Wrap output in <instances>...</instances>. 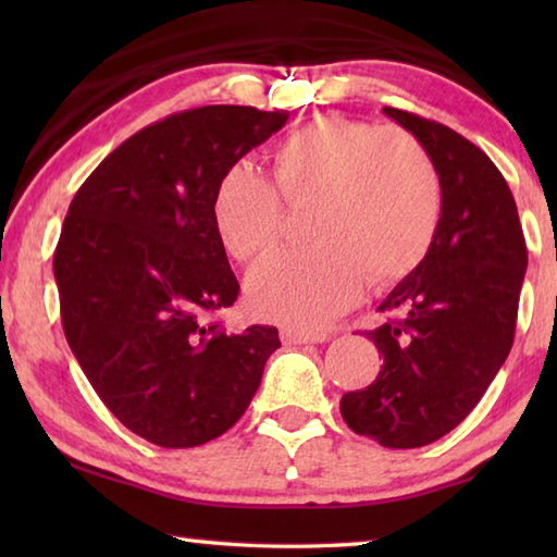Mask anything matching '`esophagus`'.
Here are the masks:
<instances>
[{
  "mask_svg": "<svg viewBox=\"0 0 557 557\" xmlns=\"http://www.w3.org/2000/svg\"><path fill=\"white\" fill-rule=\"evenodd\" d=\"M282 344L297 346V344H322L329 338L324 332H299V329H282L280 332Z\"/></svg>",
  "mask_w": 557,
  "mask_h": 557,
  "instance_id": "esophagus-1",
  "label": "esophagus"
}]
</instances>
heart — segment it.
Here are the masks:
<instances>
[{
	"label": "heart",
	"mask_w": 557,
	"mask_h": 557,
	"mask_svg": "<svg viewBox=\"0 0 557 557\" xmlns=\"http://www.w3.org/2000/svg\"><path fill=\"white\" fill-rule=\"evenodd\" d=\"M272 186L256 166L225 169L211 196L223 248L248 262L277 243L282 201L312 203L299 250L272 252L248 277V299L275 322L317 329L369 285L420 265L442 215L437 166L418 137L351 117H319L272 149Z\"/></svg>",
	"instance_id": "heart-1"
}]
</instances>
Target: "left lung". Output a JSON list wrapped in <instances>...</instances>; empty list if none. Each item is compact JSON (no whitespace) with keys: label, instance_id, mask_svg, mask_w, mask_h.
<instances>
[{"label":"left lung","instance_id":"1","mask_svg":"<svg viewBox=\"0 0 557 557\" xmlns=\"http://www.w3.org/2000/svg\"><path fill=\"white\" fill-rule=\"evenodd\" d=\"M383 112L430 152L442 215L428 256L381 301L395 314L369 332L383 366L344 395L342 414L356 435L412 449L455 430L504 366L528 252L511 188L482 149L440 122Z\"/></svg>","mask_w":557,"mask_h":557}]
</instances>
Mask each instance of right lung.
<instances>
[{
	"instance_id": "add662e5",
	"label": "right lung",
	"mask_w": 557,
	"mask_h": 557,
	"mask_svg": "<svg viewBox=\"0 0 557 557\" xmlns=\"http://www.w3.org/2000/svg\"><path fill=\"white\" fill-rule=\"evenodd\" d=\"M289 112L206 106L154 122L98 164L53 252L63 334L108 410L169 449L231 430L256 395L275 326L228 334L240 285L213 228L215 182Z\"/></svg>"
}]
</instances>
